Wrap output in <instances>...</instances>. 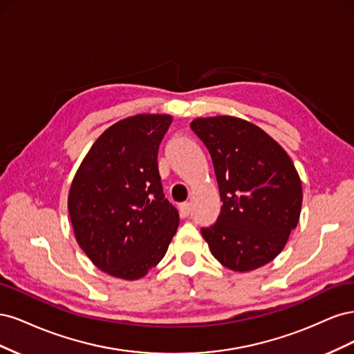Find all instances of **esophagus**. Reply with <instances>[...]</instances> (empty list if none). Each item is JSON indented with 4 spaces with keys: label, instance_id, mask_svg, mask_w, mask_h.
<instances>
[{
    "label": "esophagus",
    "instance_id": "1",
    "mask_svg": "<svg viewBox=\"0 0 354 354\" xmlns=\"http://www.w3.org/2000/svg\"><path fill=\"white\" fill-rule=\"evenodd\" d=\"M178 211H180V216H181V217H187L189 214H190V211H192V208H190V203H189V202L181 203L180 208H178Z\"/></svg>",
    "mask_w": 354,
    "mask_h": 354
}]
</instances>
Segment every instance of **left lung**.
<instances>
[{
    "label": "left lung",
    "mask_w": 354,
    "mask_h": 354,
    "mask_svg": "<svg viewBox=\"0 0 354 354\" xmlns=\"http://www.w3.org/2000/svg\"><path fill=\"white\" fill-rule=\"evenodd\" d=\"M190 128L208 149L223 201L216 224L201 229L212 255L233 272L270 263L301 212V180L291 158L241 118H196Z\"/></svg>",
    "instance_id": "8db88e82"
}]
</instances>
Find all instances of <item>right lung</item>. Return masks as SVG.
<instances>
[{
    "instance_id": "obj_1",
    "label": "right lung",
    "mask_w": 354,
    "mask_h": 354,
    "mask_svg": "<svg viewBox=\"0 0 354 354\" xmlns=\"http://www.w3.org/2000/svg\"><path fill=\"white\" fill-rule=\"evenodd\" d=\"M171 115L118 121L94 142L75 174L68 209L81 250L113 277L137 281L164 259L178 227L165 199L158 149Z\"/></svg>"
}]
</instances>
